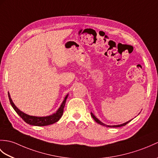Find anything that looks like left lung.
<instances>
[{
	"label": "left lung",
	"instance_id": "left-lung-1",
	"mask_svg": "<svg viewBox=\"0 0 158 158\" xmlns=\"http://www.w3.org/2000/svg\"><path fill=\"white\" fill-rule=\"evenodd\" d=\"M91 116H92V118L94 119V120L96 121V122L97 123L101 124V125H103V126H104V127H123V126H124V125H126L127 124H128V123H129V122H131V120H130L127 121V122L124 123H123V124H118V125H112V126H111V125H107V124H106L103 123L102 122H101V121H100V120L98 119V118H96V116H95L92 112H91Z\"/></svg>",
	"mask_w": 158,
	"mask_h": 158
}]
</instances>
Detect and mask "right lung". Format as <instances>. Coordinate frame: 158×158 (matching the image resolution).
Listing matches in <instances>:
<instances>
[{"mask_svg": "<svg viewBox=\"0 0 158 158\" xmlns=\"http://www.w3.org/2000/svg\"><path fill=\"white\" fill-rule=\"evenodd\" d=\"M8 96H9L10 105L12 106V107L15 110V111L18 114V115H19V116L25 121V123L30 124V125L42 127V126L50 125V124H54L59 120V119L62 116V114H63L66 100H67L69 94H67V96H65L63 102H62L60 108L57 110V111L55 113L52 114V115L47 116H30V115L27 114L21 111L19 108H17V106L15 105L11 98H10L9 92H8Z\"/></svg>", "mask_w": 158, "mask_h": 158, "instance_id": "1", "label": "right lung"}]
</instances>
